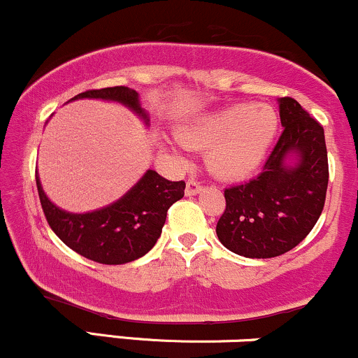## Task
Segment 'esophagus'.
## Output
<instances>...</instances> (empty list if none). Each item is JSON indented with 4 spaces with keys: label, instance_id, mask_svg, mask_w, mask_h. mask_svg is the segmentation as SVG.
<instances>
[{
    "label": "esophagus",
    "instance_id": "34e87169",
    "mask_svg": "<svg viewBox=\"0 0 358 358\" xmlns=\"http://www.w3.org/2000/svg\"><path fill=\"white\" fill-rule=\"evenodd\" d=\"M203 190V185L199 182V180H195V178H190L187 182V188H185V193H187L188 196H192V195H196V193H200Z\"/></svg>",
    "mask_w": 358,
    "mask_h": 358
}]
</instances>
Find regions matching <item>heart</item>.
<instances>
[{
	"label": "heart",
	"instance_id": "b5f03b06",
	"mask_svg": "<svg viewBox=\"0 0 358 358\" xmlns=\"http://www.w3.org/2000/svg\"><path fill=\"white\" fill-rule=\"evenodd\" d=\"M279 119L268 104H236L178 129V139L208 148L207 163L215 175L239 178L261 165L278 134Z\"/></svg>",
	"mask_w": 358,
	"mask_h": 358
}]
</instances>
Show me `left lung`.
I'll return each mask as SVG.
<instances>
[{
	"label": "left lung",
	"mask_w": 358,
	"mask_h": 358,
	"mask_svg": "<svg viewBox=\"0 0 358 358\" xmlns=\"http://www.w3.org/2000/svg\"><path fill=\"white\" fill-rule=\"evenodd\" d=\"M285 126L256 178L225 188V210L217 237L232 252L268 259L301 242L322 215L328 187V155L323 126L293 97L279 99ZM299 156L294 167L285 165Z\"/></svg>",
	"instance_id": "1"
}]
</instances>
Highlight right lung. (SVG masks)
Instances as JSON below:
<instances>
[{"mask_svg":"<svg viewBox=\"0 0 358 358\" xmlns=\"http://www.w3.org/2000/svg\"><path fill=\"white\" fill-rule=\"evenodd\" d=\"M84 97L122 102L146 119L145 110L139 108L138 92L124 85L85 90L71 101ZM36 188L45 219L65 245L94 262L124 264L145 256L156 244L168 208L183 196L185 182H170L148 170L116 203L89 213H69L55 207L43 193L38 175Z\"/></svg>","mask_w":358,"mask_h":358,"instance_id":"add662e5","label":"right lung"}]
</instances>
